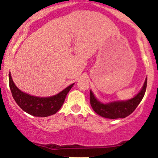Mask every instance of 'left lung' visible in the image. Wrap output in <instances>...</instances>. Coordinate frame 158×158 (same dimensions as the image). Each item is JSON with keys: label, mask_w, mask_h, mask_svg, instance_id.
Instances as JSON below:
<instances>
[{"label": "left lung", "mask_w": 158, "mask_h": 158, "mask_svg": "<svg viewBox=\"0 0 158 158\" xmlns=\"http://www.w3.org/2000/svg\"><path fill=\"white\" fill-rule=\"evenodd\" d=\"M147 78H146L143 86L139 92L135 94L132 98L126 101H115L108 103H102L97 99L90 90L89 99L93 110L97 114L106 118L115 119L124 118L133 112L137 106L143 98L147 89Z\"/></svg>", "instance_id": "8db88e82"}]
</instances>
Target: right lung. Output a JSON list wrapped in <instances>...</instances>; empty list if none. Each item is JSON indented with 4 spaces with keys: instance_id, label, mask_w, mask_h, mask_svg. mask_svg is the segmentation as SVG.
Listing matches in <instances>:
<instances>
[{
    "instance_id": "right-lung-1",
    "label": "right lung",
    "mask_w": 158,
    "mask_h": 158,
    "mask_svg": "<svg viewBox=\"0 0 158 158\" xmlns=\"http://www.w3.org/2000/svg\"><path fill=\"white\" fill-rule=\"evenodd\" d=\"M74 83L51 97H36L23 92L15 86L9 72V86L12 97L25 112L36 117H48L54 114L63 105L68 93Z\"/></svg>"
}]
</instances>
